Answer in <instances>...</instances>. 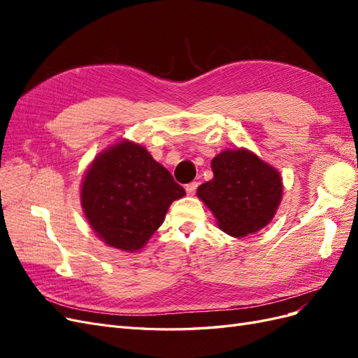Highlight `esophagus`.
Returning <instances> with one entry per match:
<instances>
[{"instance_id":"34e87169","label":"esophagus","mask_w":358,"mask_h":358,"mask_svg":"<svg viewBox=\"0 0 358 358\" xmlns=\"http://www.w3.org/2000/svg\"><path fill=\"white\" fill-rule=\"evenodd\" d=\"M197 187H199V183H197V182H191V183H188V185L185 187L188 196H194V194H196V191H197Z\"/></svg>"}]
</instances>
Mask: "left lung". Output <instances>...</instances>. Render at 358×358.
Instances as JSON below:
<instances>
[{
  "label": "left lung",
  "instance_id": "left-lung-1",
  "mask_svg": "<svg viewBox=\"0 0 358 358\" xmlns=\"http://www.w3.org/2000/svg\"><path fill=\"white\" fill-rule=\"evenodd\" d=\"M213 179L197 196L213 212L222 231L243 237L262 230L282 199L279 173L245 149L224 150L212 161Z\"/></svg>",
  "mask_w": 358,
  "mask_h": 358
}]
</instances>
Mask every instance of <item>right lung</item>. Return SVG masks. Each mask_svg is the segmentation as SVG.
Wrapping results in <instances>:
<instances>
[{
	"label": "right lung",
	"mask_w": 358,
	"mask_h": 358,
	"mask_svg": "<svg viewBox=\"0 0 358 358\" xmlns=\"http://www.w3.org/2000/svg\"><path fill=\"white\" fill-rule=\"evenodd\" d=\"M185 196L171 173L131 142L96 157L82 185V208L96 236L113 248H142L166 218L170 204Z\"/></svg>",
	"instance_id": "obj_1"
}]
</instances>
